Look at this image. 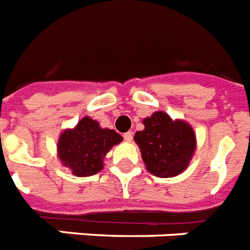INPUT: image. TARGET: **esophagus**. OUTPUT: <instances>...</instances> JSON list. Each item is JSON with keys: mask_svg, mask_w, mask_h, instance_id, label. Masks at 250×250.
<instances>
[{"mask_svg": "<svg viewBox=\"0 0 250 250\" xmlns=\"http://www.w3.org/2000/svg\"><path fill=\"white\" fill-rule=\"evenodd\" d=\"M124 139H125L126 142L133 141V133H131V131H127V133H125V134H124Z\"/></svg>", "mask_w": 250, "mask_h": 250, "instance_id": "esophagus-1", "label": "esophagus"}]
</instances>
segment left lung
Returning <instances> with one entry per match:
<instances>
[{"mask_svg":"<svg viewBox=\"0 0 250 250\" xmlns=\"http://www.w3.org/2000/svg\"><path fill=\"white\" fill-rule=\"evenodd\" d=\"M134 141L149 173L160 178L177 177L187 169L196 151V134L185 120L157 111L143 121Z\"/></svg>","mask_w":250,"mask_h":250,"instance_id":"1","label":"left lung"}]
</instances>
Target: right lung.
Returning <instances> with one entry per match:
<instances>
[{"label":"right lung","mask_w":250,"mask_h":250,"mask_svg":"<svg viewBox=\"0 0 250 250\" xmlns=\"http://www.w3.org/2000/svg\"><path fill=\"white\" fill-rule=\"evenodd\" d=\"M123 137L112 129L101 127L89 116L72 129H65L58 139V159L76 177H90L104 167V157Z\"/></svg>","instance_id":"add662e5"}]
</instances>
